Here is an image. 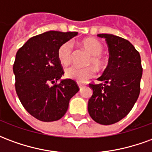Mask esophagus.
Here are the masks:
<instances>
[{"instance_id": "esophagus-1", "label": "esophagus", "mask_w": 152, "mask_h": 152, "mask_svg": "<svg viewBox=\"0 0 152 152\" xmlns=\"http://www.w3.org/2000/svg\"><path fill=\"white\" fill-rule=\"evenodd\" d=\"M77 84H78V86H79L80 89H81L83 87H84V86H86V85H85L84 83H77Z\"/></svg>"}]
</instances>
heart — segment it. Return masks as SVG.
Returning <instances> with one entry per match:
<instances>
[{
	"label": "heart",
	"instance_id": "obj_1",
	"mask_svg": "<svg viewBox=\"0 0 152 152\" xmlns=\"http://www.w3.org/2000/svg\"><path fill=\"white\" fill-rule=\"evenodd\" d=\"M82 46L85 50L92 56L89 59L88 63L93 64L98 69H101L105 66L106 60L101 56L103 51V46L99 40L89 38L82 41ZM73 57V46L72 42L66 41L62 44L58 50V58L60 63L63 66L69 65ZM95 71L91 66L79 67V66H70L65 70V75L68 79L76 80L77 82H86L87 80L92 78L94 76Z\"/></svg>",
	"mask_w": 152,
	"mask_h": 152
}]
</instances>
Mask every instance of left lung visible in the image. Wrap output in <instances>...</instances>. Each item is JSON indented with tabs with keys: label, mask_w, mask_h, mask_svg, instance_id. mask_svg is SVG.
Instances as JSON below:
<instances>
[{
	"label": "left lung",
	"mask_w": 152,
	"mask_h": 152,
	"mask_svg": "<svg viewBox=\"0 0 152 152\" xmlns=\"http://www.w3.org/2000/svg\"><path fill=\"white\" fill-rule=\"evenodd\" d=\"M105 38L109 50L107 66L99 80L89 84L93 95L89 99L88 112L94 121L112 124L125 117L140 94L142 75L141 57L129 40L112 34H99Z\"/></svg>",
	"instance_id": "8db88e82"
}]
</instances>
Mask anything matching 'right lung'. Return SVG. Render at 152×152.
Masks as SVG:
<instances>
[{
  "mask_svg": "<svg viewBox=\"0 0 152 152\" xmlns=\"http://www.w3.org/2000/svg\"><path fill=\"white\" fill-rule=\"evenodd\" d=\"M77 34L46 31L30 38L16 53L13 66L15 90L26 111L39 121L61 119L67 111L70 99L79 91L73 80L57 84L64 74L58 50Z\"/></svg>",
  "mask_w": 152,
  "mask_h": 152,
  "instance_id": "obj_1",
  "label": "right lung"
}]
</instances>
